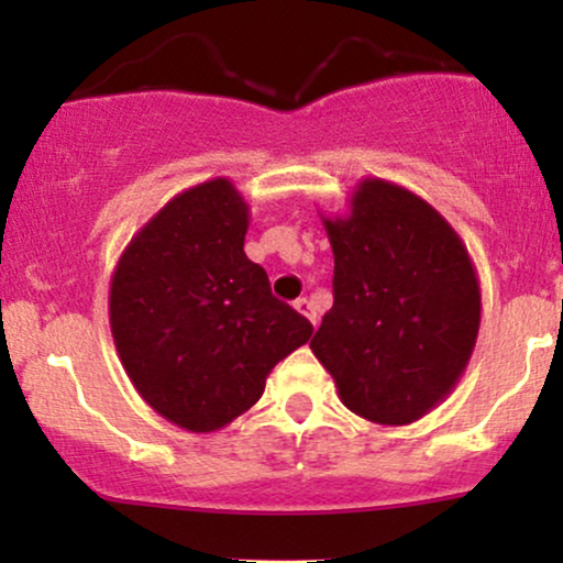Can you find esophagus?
Listing matches in <instances>:
<instances>
[{"label":"esophagus","instance_id":"esophagus-1","mask_svg":"<svg viewBox=\"0 0 563 563\" xmlns=\"http://www.w3.org/2000/svg\"><path fill=\"white\" fill-rule=\"evenodd\" d=\"M294 307H296V312L303 314V318H307L309 322H312V325H318V314L312 312V303H309L307 299H296V301H294Z\"/></svg>","mask_w":563,"mask_h":563}]
</instances>
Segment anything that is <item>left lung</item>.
Here are the masks:
<instances>
[{
  "label": "left lung",
  "instance_id": "left-lung-1",
  "mask_svg": "<svg viewBox=\"0 0 563 563\" xmlns=\"http://www.w3.org/2000/svg\"><path fill=\"white\" fill-rule=\"evenodd\" d=\"M333 307L309 341L341 402L407 426L455 389L476 346L482 290L466 243L421 196L360 179L346 217H322Z\"/></svg>",
  "mask_w": 563,
  "mask_h": 563
}]
</instances>
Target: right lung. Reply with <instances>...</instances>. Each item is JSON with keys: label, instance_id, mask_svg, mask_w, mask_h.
I'll use <instances>...</instances> for the list:
<instances>
[{"label": "right lung", "instance_id": "right-lung-1", "mask_svg": "<svg viewBox=\"0 0 563 563\" xmlns=\"http://www.w3.org/2000/svg\"><path fill=\"white\" fill-rule=\"evenodd\" d=\"M249 203L228 177L174 196L115 264L108 318L121 365L158 416L211 434L260 402L312 325L245 256Z\"/></svg>", "mask_w": 563, "mask_h": 563}]
</instances>
